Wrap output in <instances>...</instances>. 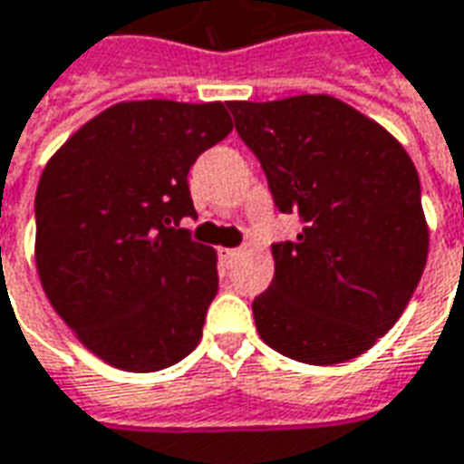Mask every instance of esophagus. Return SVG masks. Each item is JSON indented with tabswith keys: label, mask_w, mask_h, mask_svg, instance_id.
I'll list each match as a JSON object with an SVG mask.
<instances>
[{
	"label": "esophagus",
	"mask_w": 464,
	"mask_h": 464,
	"mask_svg": "<svg viewBox=\"0 0 464 464\" xmlns=\"http://www.w3.org/2000/svg\"><path fill=\"white\" fill-rule=\"evenodd\" d=\"M241 256V251L238 248H226V251H221V264L228 268V266H233V261Z\"/></svg>",
	"instance_id": "1"
}]
</instances>
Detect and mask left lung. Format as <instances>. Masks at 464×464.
Returning a JSON list of instances; mask_svg holds the SVG:
<instances>
[{"label": "left lung", "mask_w": 464, "mask_h": 464, "mask_svg": "<svg viewBox=\"0 0 464 464\" xmlns=\"http://www.w3.org/2000/svg\"><path fill=\"white\" fill-rule=\"evenodd\" d=\"M281 213L304 228L274 243L256 329L278 354L342 364L390 332L427 264L422 188L410 155L374 120L329 95L228 102Z\"/></svg>", "instance_id": "obj_1"}]
</instances>
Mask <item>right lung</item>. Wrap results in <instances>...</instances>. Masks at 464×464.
<instances>
[{
    "label": "right lung",
    "instance_id": "1",
    "mask_svg": "<svg viewBox=\"0 0 464 464\" xmlns=\"http://www.w3.org/2000/svg\"><path fill=\"white\" fill-rule=\"evenodd\" d=\"M233 130L223 102L142 100L100 112L54 153L34 198L37 271L80 342L125 372L188 356L218 291L188 170Z\"/></svg>",
    "mask_w": 464,
    "mask_h": 464
}]
</instances>
